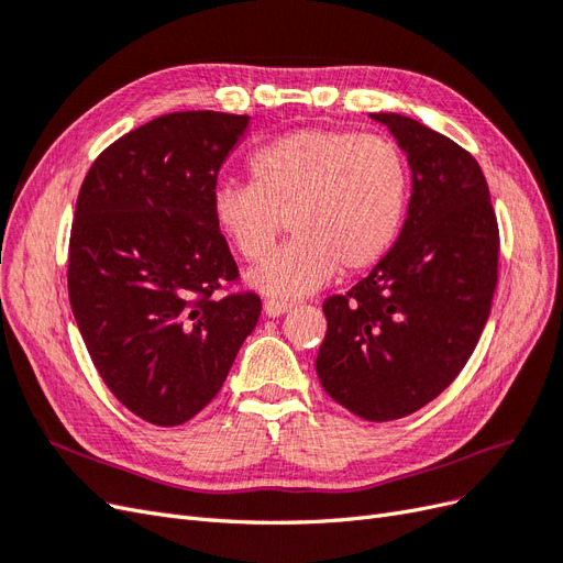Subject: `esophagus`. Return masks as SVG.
<instances>
[{
    "instance_id": "1",
    "label": "esophagus",
    "mask_w": 563,
    "mask_h": 563,
    "mask_svg": "<svg viewBox=\"0 0 563 563\" xmlns=\"http://www.w3.org/2000/svg\"><path fill=\"white\" fill-rule=\"evenodd\" d=\"M263 308H265V314H267V317H279V314H284V312L291 310V308H294V302L277 300V298H267Z\"/></svg>"
}]
</instances>
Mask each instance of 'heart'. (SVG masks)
I'll use <instances>...</instances> for the list:
<instances>
[{"mask_svg": "<svg viewBox=\"0 0 563 563\" xmlns=\"http://www.w3.org/2000/svg\"><path fill=\"white\" fill-rule=\"evenodd\" d=\"M251 185H218L211 213L236 253L258 261L286 228L296 240L251 269V284L284 298L308 296L335 272L378 265L395 246L408 201L397 143L343 129H296L249 162Z\"/></svg>", "mask_w": 563, "mask_h": 563, "instance_id": "b5f03b06", "label": "heart"}]
</instances>
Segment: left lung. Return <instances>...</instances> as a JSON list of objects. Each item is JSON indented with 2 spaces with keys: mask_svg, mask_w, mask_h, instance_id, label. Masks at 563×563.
<instances>
[{
  "mask_svg": "<svg viewBox=\"0 0 563 563\" xmlns=\"http://www.w3.org/2000/svg\"><path fill=\"white\" fill-rule=\"evenodd\" d=\"M406 152L413 185L395 246L343 296L323 300L317 376L364 420L416 413L465 368L498 284L500 232L482 166L411 117L371 114Z\"/></svg>",
  "mask_w": 563,
  "mask_h": 563,
  "instance_id": "obj_1",
  "label": "left lung"
}]
</instances>
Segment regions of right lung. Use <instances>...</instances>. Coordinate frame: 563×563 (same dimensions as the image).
Segmentation results:
<instances>
[{"label": "right lung", "mask_w": 563, "mask_h": 563, "mask_svg": "<svg viewBox=\"0 0 563 563\" xmlns=\"http://www.w3.org/2000/svg\"><path fill=\"white\" fill-rule=\"evenodd\" d=\"M246 124L211 110L152 119L100 152L77 197L67 294L79 333L112 395L159 428L218 395L263 310L234 291L240 267L211 213Z\"/></svg>", "instance_id": "obj_1"}]
</instances>
